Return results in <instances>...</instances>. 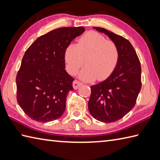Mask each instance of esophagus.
I'll return each mask as SVG.
<instances>
[{
	"instance_id": "obj_1",
	"label": "esophagus",
	"mask_w": 160,
	"mask_h": 160,
	"mask_svg": "<svg viewBox=\"0 0 160 160\" xmlns=\"http://www.w3.org/2000/svg\"><path fill=\"white\" fill-rule=\"evenodd\" d=\"M82 83L80 82V81H78V80H75L73 81V89H78V87H80L81 85H82Z\"/></svg>"
}]
</instances>
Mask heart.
<instances>
[{
	"instance_id": "1",
	"label": "heart",
	"mask_w": 160,
	"mask_h": 160,
	"mask_svg": "<svg viewBox=\"0 0 160 160\" xmlns=\"http://www.w3.org/2000/svg\"><path fill=\"white\" fill-rule=\"evenodd\" d=\"M64 60L69 73L76 74L84 62L86 66L81 70L79 77L91 82L96 79H107L116 68L119 58L117 44L97 32L90 31L78 40L77 45L70 44L64 51Z\"/></svg>"
}]
</instances>
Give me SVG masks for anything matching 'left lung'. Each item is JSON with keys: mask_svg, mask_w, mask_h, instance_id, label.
Wrapping results in <instances>:
<instances>
[{"mask_svg": "<svg viewBox=\"0 0 160 160\" xmlns=\"http://www.w3.org/2000/svg\"><path fill=\"white\" fill-rule=\"evenodd\" d=\"M93 28L107 35L117 44L120 52L113 73L103 82L91 87L88 102L89 111L95 119L110 123L123 118L136 103L142 87L141 65L136 52L127 39L104 28Z\"/></svg>", "mask_w": 160, "mask_h": 160, "instance_id": "left-lung-1", "label": "left lung"}]
</instances>
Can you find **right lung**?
Segmentation results:
<instances>
[{
  "instance_id": "obj_1",
  "label": "right lung",
  "mask_w": 160,
  "mask_h": 160,
  "mask_svg": "<svg viewBox=\"0 0 160 160\" xmlns=\"http://www.w3.org/2000/svg\"><path fill=\"white\" fill-rule=\"evenodd\" d=\"M84 31L83 27L58 28L40 36L27 49L16 76V98L32 120L51 122L64 113L74 80L64 69V51Z\"/></svg>"
}]
</instances>
